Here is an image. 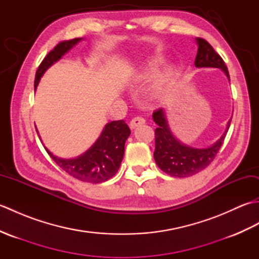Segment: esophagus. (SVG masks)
<instances>
[{"mask_svg": "<svg viewBox=\"0 0 259 259\" xmlns=\"http://www.w3.org/2000/svg\"><path fill=\"white\" fill-rule=\"evenodd\" d=\"M146 122V120L144 119V118H141V117H136V118H134L133 120L130 121V128L131 129H135V128H137V126H139V125H141V124H144Z\"/></svg>", "mask_w": 259, "mask_h": 259, "instance_id": "esophagus-1", "label": "esophagus"}]
</instances>
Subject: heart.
<instances>
[{
  "label": "heart",
  "mask_w": 259,
  "mask_h": 259,
  "mask_svg": "<svg viewBox=\"0 0 259 259\" xmlns=\"http://www.w3.org/2000/svg\"><path fill=\"white\" fill-rule=\"evenodd\" d=\"M161 64L162 60H152V61L145 63L142 67H140L138 72L136 73L135 80L138 82H146L152 80L156 76L158 69ZM174 73V69L171 67H168L157 76L151 87V91L153 95L156 97H162L164 93H166L168 87L171 83Z\"/></svg>",
  "instance_id": "b5f03b06"
}]
</instances>
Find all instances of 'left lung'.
I'll list each match as a JSON object with an SVG mask.
<instances>
[{"instance_id": "obj_1", "label": "left lung", "mask_w": 259, "mask_h": 259, "mask_svg": "<svg viewBox=\"0 0 259 259\" xmlns=\"http://www.w3.org/2000/svg\"><path fill=\"white\" fill-rule=\"evenodd\" d=\"M198 47L195 60L196 68H217L226 74L229 81L228 69L221 56L209 43L200 37H196ZM152 119L158 125L156 128V149L153 158L163 172L171 177L184 178L196 175L208 167L216 157L224 144L232 118L227 122L225 133L213 145L207 148H194L181 142L170 129L166 112L159 109L152 113Z\"/></svg>"}]
</instances>
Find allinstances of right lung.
I'll use <instances>...</instances> for the list:
<instances>
[{
  "mask_svg": "<svg viewBox=\"0 0 259 259\" xmlns=\"http://www.w3.org/2000/svg\"><path fill=\"white\" fill-rule=\"evenodd\" d=\"M81 40L82 37H78L70 41L60 42L52 51L48 53V56L43 59L36 71L34 90H36L38 82L46 71L58 62L65 53H68ZM36 133L41 140L37 129ZM130 134L131 131L129 126L123 120L111 121L103 126L101 134L95 144L78 157L70 159L60 158L53 155L46 146L45 148L54 162L70 176L81 181H85V183L100 184L117 174L123 159L124 144Z\"/></svg>",
  "mask_w": 259,
  "mask_h": 259,
  "instance_id": "add662e5",
  "label": "right lung"
}]
</instances>
